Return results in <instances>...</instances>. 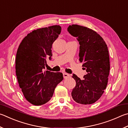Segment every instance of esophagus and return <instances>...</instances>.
I'll list each match as a JSON object with an SVG mask.
<instances>
[{
    "label": "esophagus",
    "instance_id": "1",
    "mask_svg": "<svg viewBox=\"0 0 128 128\" xmlns=\"http://www.w3.org/2000/svg\"><path fill=\"white\" fill-rule=\"evenodd\" d=\"M70 76V75L69 74L66 73H63V77L64 78H69Z\"/></svg>",
    "mask_w": 128,
    "mask_h": 128
}]
</instances>
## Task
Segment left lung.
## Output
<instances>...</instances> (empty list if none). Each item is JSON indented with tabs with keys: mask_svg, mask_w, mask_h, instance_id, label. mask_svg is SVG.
Wrapping results in <instances>:
<instances>
[{
	"mask_svg": "<svg viewBox=\"0 0 128 128\" xmlns=\"http://www.w3.org/2000/svg\"><path fill=\"white\" fill-rule=\"evenodd\" d=\"M67 30L79 42V60L87 72L83 80L73 74L76 85L72 90V98L80 104H94L108 84L110 68L108 46L102 38L89 28L72 24Z\"/></svg>",
	"mask_w": 128,
	"mask_h": 128,
	"instance_id": "1",
	"label": "left lung"
}]
</instances>
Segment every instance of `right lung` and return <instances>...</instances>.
I'll return each instance as SVG.
<instances>
[{
    "instance_id": "right-lung-1",
    "label": "right lung",
    "mask_w": 128,
    "mask_h": 128,
    "mask_svg": "<svg viewBox=\"0 0 128 128\" xmlns=\"http://www.w3.org/2000/svg\"><path fill=\"white\" fill-rule=\"evenodd\" d=\"M60 26L42 28L23 39L16 58V73L26 99L34 105L48 102L55 88L63 80L62 73L44 71L52 60V45L61 32Z\"/></svg>"
}]
</instances>
